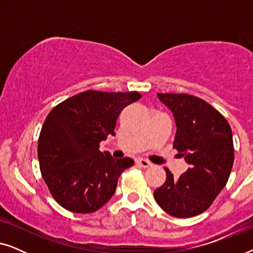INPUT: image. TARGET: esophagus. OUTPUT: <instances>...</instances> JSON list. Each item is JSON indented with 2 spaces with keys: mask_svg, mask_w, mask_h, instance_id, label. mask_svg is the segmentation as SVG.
I'll return each instance as SVG.
<instances>
[{
  "mask_svg": "<svg viewBox=\"0 0 253 253\" xmlns=\"http://www.w3.org/2000/svg\"><path fill=\"white\" fill-rule=\"evenodd\" d=\"M137 164L139 165L140 167H143V168H148V167H151V166H152L151 162L147 161V160H145V159H138Z\"/></svg>",
  "mask_w": 253,
  "mask_h": 253,
  "instance_id": "1",
  "label": "esophagus"
}]
</instances>
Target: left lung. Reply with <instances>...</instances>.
Wrapping results in <instances>:
<instances>
[{"label":"left lung","mask_w":253,"mask_h":253,"mask_svg":"<svg viewBox=\"0 0 253 253\" xmlns=\"http://www.w3.org/2000/svg\"><path fill=\"white\" fill-rule=\"evenodd\" d=\"M174 115L172 147L190 168L175 178L168 168L166 181L154 191L158 205L175 217L205 212L227 184L234 164L233 133L227 120L198 96L158 93Z\"/></svg>","instance_id":"obj_1"}]
</instances>
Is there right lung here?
I'll use <instances>...</instances> for the list:
<instances>
[{
	"label": "right lung",
	"mask_w": 253,
	"mask_h": 253,
	"mask_svg": "<svg viewBox=\"0 0 253 253\" xmlns=\"http://www.w3.org/2000/svg\"><path fill=\"white\" fill-rule=\"evenodd\" d=\"M141 98L138 92L78 93L55 106L38 140L41 175L53 198L74 213H92L112 198L130 158L100 152V141L114 136L123 108Z\"/></svg>",
	"instance_id": "right-lung-1"
}]
</instances>
